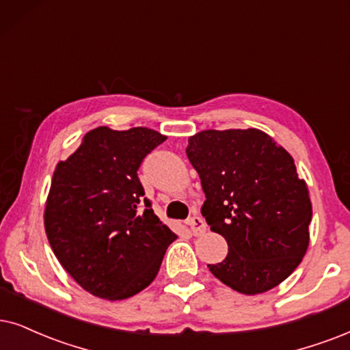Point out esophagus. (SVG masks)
<instances>
[{
	"label": "esophagus",
	"mask_w": 350,
	"mask_h": 350,
	"mask_svg": "<svg viewBox=\"0 0 350 350\" xmlns=\"http://www.w3.org/2000/svg\"><path fill=\"white\" fill-rule=\"evenodd\" d=\"M189 224H190V228H192L193 236H202V234H205V231H206L205 221H203L198 215H193L192 218L189 219Z\"/></svg>",
	"instance_id": "1"
}]
</instances>
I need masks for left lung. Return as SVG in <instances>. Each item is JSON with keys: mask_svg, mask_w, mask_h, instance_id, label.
<instances>
[{"mask_svg": "<svg viewBox=\"0 0 350 350\" xmlns=\"http://www.w3.org/2000/svg\"><path fill=\"white\" fill-rule=\"evenodd\" d=\"M185 153L206 197L202 216L229 247L210 271L241 294L276 287L310 242L312 202L293 157L258 129L202 131Z\"/></svg>", "mask_w": 350, "mask_h": 350, "instance_id": "1", "label": "left lung"}]
</instances>
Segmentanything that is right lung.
Masks as SVG:
<instances>
[{"instance_id":"1","label":"right lung","mask_w":350,"mask_h":350,"mask_svg":"<svg viewBox=\"0 0 350 350\" xmlns=\"http://www.w3.org/2000/svg\"><path fill=\"white\" fill-rule=\"evenodd\" d=\"M165 140L148 127L101 126L57 163L45 206L46 237L63 268L92 295L122 300L139 294L178 237L153 213L137 176Z\"/></svg>"}]
</instances>
